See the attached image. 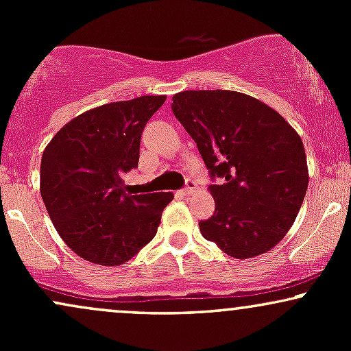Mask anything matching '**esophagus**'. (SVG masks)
Returning a JSON list of instances; mask_svg holds the SVG:
<instances>
[{
    "mask_svg": "<svg viewBox=\"0 0 351 351\" xmlns=\"http://www.w3.org/2000/svg\"><path fill=\"white\" fill-rule=\"evenodd\" d=\"M196 191V184H195V181L193 180H188L186 181V186H184L183 189H181V195L183 196H188V195H193V193Z\"/></svg>",
    "mask_w": 351,
    "mask_h": 351,
    "instance_id": "esophagus-1",
    "label": "esophagus"
}]
</instances>
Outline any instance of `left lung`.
<instances>
[{
	"label": "left lung",
	"instance_id": "obj_1",
	"mask_svg": "<svg viewBox=\"0 0 351 351\" xmlns=\"http://www.w3.org/2000/svg\"><path fill=\"white\" fill-rule=\"evenodd\" d=\"M171 110L206 163L215 215L204 239L234 259L271 251L287 234L308 186L304 143L279 112L234 90H184Z\"/></svg>",
	"mask_w": 351,
	"mask_h": 351
}]
</instances>
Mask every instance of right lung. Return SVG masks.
<instances>
[{"instance_id":"1","label":"right lung","mask_w":351,"mask_h":351,"mask_svg":"<svg viewBox=\"0 0 351 351\" xmlns=\"http://www.w3.org/2000/svg\"><path fill=\"white\" fill-rule=\"evenodd\" d=\"M165 95H142L84 112L54 135L41 160V196L62 241L99 265L130 261L155 237L173 193L127 195L140 138Z\"/></svg>"}]
</instances>
